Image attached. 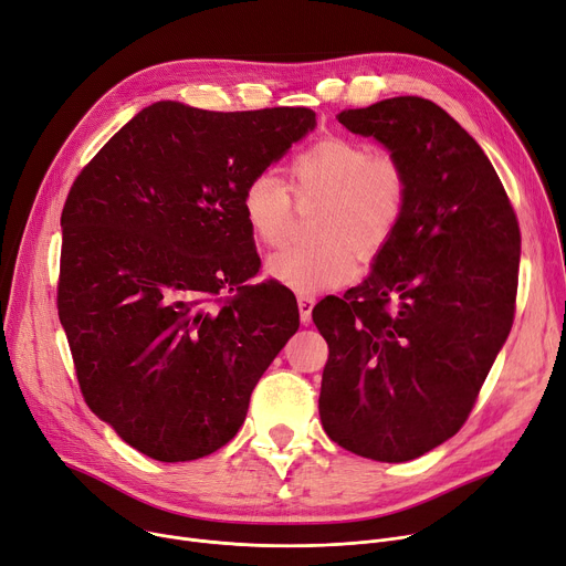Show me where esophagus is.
<instances>
[{
  "label": "esophagus",
  "mask_w": 566,
  "mask_h": 566,
  "mask_svg": "<svg viewBox=\"0 0 566 566\" xmlns=\"http://www.w3.org/2000/svg\"><path fill=\"white\" fill-rule=\"evenodd\" d=\"M314 303L316 298L310 293H301L298 295V310H301V321L307 325L312 321V310H314Z\"/></svg>",
  "instance_id": "34e87169"
}]
</instances>
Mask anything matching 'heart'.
Instances as JSON below:
<instances>
[{
	"mask_svg": "<svg viewBox=\"0 0 566 566\" xmlns=\"http://www.w3.org/2000/svg\"><path fill=\"white\" fill-rule=\"evenodd\" d=\"M289 186L271 171L248 178L241 211L259 243H284L293 198L318 201L310 233L314 241L284 248L268 261V273L301 293L348 284L358 256L376 259L395 238L408 203L401 160L346 135H323L289 160Z\"/></svg>",
	"mask_w": 566,
	"mask_h": 566,
	"instance_id": "heart-1",
	"label": "heart"
}]
</instances>
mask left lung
<instances>
[{
    "label": "left lung",
    "mask_w": 566,
    "mask_h": 566,
    "mask_svg": "<svg viewBox=\"0 0 566 566\" xmlns=\"http://www.w3.org/2000/svg\"><path fill=\"white\" fill-rule=\"evenodd\" d=\"M337 118L401 160L408 203L371 275L312 310L328 342L318 412L339 448L401 463L452 438L478 401L514 323L521 229L480 144L436 103Z\"/></svg>",
    "instance_id": "left-lung-1"
}]
</instances>
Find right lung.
<instances>
[{
  "mask_svg": "<svg viewBox=\"0 0 566 566\" xmlns=\"http://www.w3.org/2000/svg\"><path fill=\"white\" fill-rule=\"evenodd\" d=\"M314 124L310 107L208 112L163 101L73 181L59 321L86 406L137 452L176 463L224 448L298 331L291 289L245 284L261 259L241 190Z\"/></svg>",
  "mask_w": 566,
  "mask_h": 566,
  "instance_id": "1",
  "label": "right lung"
}]
</instances>
